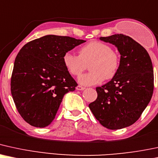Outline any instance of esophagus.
Instances as JSON below:
<instances>
[{"mask_svg": "<svg viewBox=\"0 0 158 158\" xmlns=\"http://www.w3.org/2000/svg\"><path fill=\"white\" fill-rule=\"evenodd\" d=\"M76 89H77V90H80V91L84 90V89H85V87H83L82 86H80V85H78V86L76 87Z\"/></svg>", "mask_w": 158, "mask_h": 158, "instance_id": "1", "label": "esophagus"}]
</instances>
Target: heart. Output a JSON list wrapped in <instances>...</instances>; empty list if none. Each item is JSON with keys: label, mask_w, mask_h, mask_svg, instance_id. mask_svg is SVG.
<instances>
[{"label": "heart", "mask_w": 158, "mask_h": 158, "mask_svg": "<svg viewBox=\"0 0 158 158\" xmlns=\"http://www.w3.org/2000/svg\"><path fill=\"white\" fill-rule=\"evenodd\" d=\"M79 55L69 52L63 56V63L72 75H81L88 64L90 73L78 77V83L85 86L100 84L104 79L112 78L119 67V56L110 46L99 41L89 43L79 49Z\"/></svg>", "instance_id": "1"}]
</instances>
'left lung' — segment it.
I'll return each mask as SVG.
<instances>
[{
	"label": "left lung",
	"mask_w": 158,
	"mask_h": 158,
	"mask_svg": "<svg viewBox=\"0 0 158 158\" xmlns=\"http://www.w3.org/2000/svg\"><path fill=\"white\" fill-rule=\"evenodd\" d=\"M99 39L118 49L120 65L109 82L96 88L98 98L89 107L102 126L120 129L135 123L151 101L152 63L147 51L130 37L117 34Z\"/></svg>",
	"instance_id": "8db88e82"
}]
</instances>
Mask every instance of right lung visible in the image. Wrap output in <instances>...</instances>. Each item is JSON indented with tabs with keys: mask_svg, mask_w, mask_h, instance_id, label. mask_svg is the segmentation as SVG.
<instances>
[{
	"mask_svg": "<svg viewBox=\"0 0 158 158\" xmlns=\"http://www.w3.org/2000/svg\"><path fill=\"white\" fill-rule=\"evenodd\" d=\"M86 42L48 35L25 44L17 55L11 92L18 112L35 127L49 126L64 95L77 86L63 63V56Z\"/></svg>",
	"mask_w": 158,
	"mask_h": 158,
	"instance_id": "add662e5",
	"label": "right lung"
}]
</instances>
